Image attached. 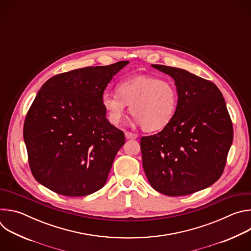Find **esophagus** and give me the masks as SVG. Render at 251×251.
I'll return each mask as SVG.
<instances>
[{
    "label": "esophagus",
    "instance_id": "obj_1",
    "mask_svg": "<svg viewBox=\"0 0 251 251\" xmlns=\"http://www.w3.org/2000/svg\"><path fill=\"white\" fill-rule=\"evenodd\" d=\"M125 137L127 139H137L138 135L137 134H133L131 132H125Z\"/></svg>",
    "mask_w": 251,
    "mask_h": 251
}]
</instances>
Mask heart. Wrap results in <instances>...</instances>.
<instances>
[{
  "label": "heart",
  "mask_w": 251,
  "mask_h": 251,
  "mask_svg": "<svg viewBox=\"0 0 251 251\" xmlns=\"http://www.w3.org/2000/svg\"><path fill=\"white\" fill-rule=\"evenodd\" d=\"M177 91L174 83L151 75H138L122 80L117 92L105 91L101 103L108 120L119 125L127 105L134 121L147 132L160 131L173 120L177 107Z\"/></svg>",
  "instance_id": "heart-1"
}]
</instances>
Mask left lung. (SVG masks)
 <instances>
[{"label": "left lung", "mask_w": 251, "mask_h": 251, "mask_svg": "<svg viewBox=\"0 0 251 251\" xmlns=\"http://www.w3.org/2000/svg\"><path fill=\"white\" fill-rule=\"evenodd\" d=\"M177 91L172 122L141 138L143 168L150 185L170 196H187L216 183L225 170L233 139L226 104L218 86L189 71L160 64Z\"/></svg>", "instance_id": "1"}]
</instances>
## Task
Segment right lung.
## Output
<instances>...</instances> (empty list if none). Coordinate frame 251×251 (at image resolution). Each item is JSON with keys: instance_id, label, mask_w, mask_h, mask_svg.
Returning a JSON list of instances; mask_svg holds the SVG:
<instances>
[{"instance_id": "1", "label": "right lung", "mask_w": 251, "mask_h": 251, "mask_svg": "<svg viewBox=\"0 0 251 251\" xmlns=\"http://www.w3.org/2000/svg\"><path fill=\"white\" fill-rule=\"evenodd\" d=\"M128 63L75 69L41 87L24 124L29 168L40 184L66 197L103 188L125 136L107 120L101 97Z\"/></svg>"}]
</instances>
